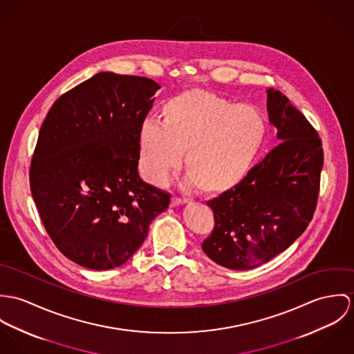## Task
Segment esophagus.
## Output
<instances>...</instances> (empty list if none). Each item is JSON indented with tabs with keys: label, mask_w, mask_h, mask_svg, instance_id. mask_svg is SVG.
Returning a JSON list of instances; mask_svg holds the SVG:
<instances>
[{
	"label": "esophagus",
	"mask_w": 354,
	"mask_h": 354,
	"mask_svg": "<svg viewBox=\"0 0 354 354\" xmlns=\"http://www.w3.org/2000/svg\"><path fill=\"white\" fill-rule=\"evenodd\" d=\"M187 202L186 198H179V196H172L171 199V206H178V205H185Z\"/></svg>",
	"instance_id": "obj_1"
}]
</instances>
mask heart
I'll list each match as a JSON object with an SVG mask.
<instances>
[{"instance_id": "obj_1", "label": "heart", "mask_w": 354, "mask_h": 354, "mask_svg": "<svg viewBox=\"0 0 354 354\" xmlns=\"http://www.w3.org/2000/svg\"><path fill=\"white\" fill-rule=\"evenodd\" d=\"M161 115L162 122L145 119L138 130L140 171L158 186L180 165L185 152L189 185L210 194L227 192L248 174L266 136L255 107L234 106L201 89L169 99Z\"/></svg>"}]
</instances>
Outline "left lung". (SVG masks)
<instances>
[{"mask_svg":"<svg viewBox=\"0 0 354 354\" xmlns=\"http://www.w3.org/2000/svg\"><path fill=\"white\" fill-rule=\"evenodd\" d=\"M268 111L281 144L234 189L206 202L214 230L202 250L231 270L254 269L285 251L307 230L317 202L323 168L317 131L273 88Z\"/></svg>","mask_w":354,"mask_h":354,"instance_id":"8db88e82","label":"left lung"}]
</instances>
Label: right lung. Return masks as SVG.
Segmentation results:
<instances>
[{"instance_id":"add662e5","label":"right lung","mask_w":354,"mask_h":354,"mask_svg":"<svg viewBox=\"0 0 354 354\" xmlns=\"http://www.w3.org/2000/svg\"><path fill=\"white\" fill-rule=\"evenodd\" d=\"M156 81L95 75L55 100L40 127L30 185L57 248L92 270L127 262L171 196L138 175V130Z\"/></svg>"}]
</instances>
